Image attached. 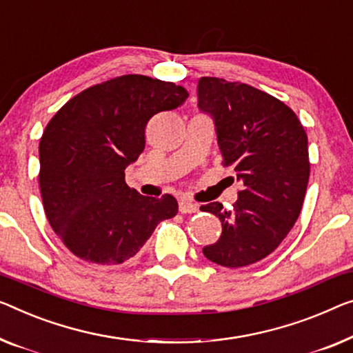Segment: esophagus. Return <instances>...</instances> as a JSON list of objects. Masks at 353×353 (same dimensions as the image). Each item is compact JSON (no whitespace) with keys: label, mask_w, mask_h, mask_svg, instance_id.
<instances>
[{"label":"esophagus","mask_w":353,"mask_h":353,"mask_svg":"<svg viewBox=\"0 0 353 353\" xmlns=\"http://www.w3.org/2000/svg\"><path fill=\"white\" fill-rule=\"evenodd\" d=\"M179 210H181L182 214L196 212V210H198V204L190 201V199H187V198H182L181 201H179Z\"/></svg>","instance_id":"obj_1"}]
</instances>
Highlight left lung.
Listing matches in <instances>:
<instances>
[{"label": "left lung", "instance_id": "1", "mask_svg": "<svg viewBox=\"0 0 353 353\" xmlns=\"http://www.w3.org/2000/svg\"><path fill=\"white\" fill-rule=\"evenodd\" d=\"M198 109L214 120L223 165L244 185L231 210L219 201L201 206L222 222V236L203 254L225 268L249 266L277 249L301 212L311 170L306 131L277 98L219 77L198 81Z\"/></svg>", "mask_w": 353, "mask_h": 353}]
</instances>
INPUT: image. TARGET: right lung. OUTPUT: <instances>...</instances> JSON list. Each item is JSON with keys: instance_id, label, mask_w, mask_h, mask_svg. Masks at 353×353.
<instances>
[{"instance_id": "right-lung-1", "label": "right lung", "mask_w": 353, "mask_h": 353, "mask_svg": "<svg viewBox=\"0 0 353 353\" xmlns=\"http://www.w3.org/2000/svg\"><path fill=\"white\" fill-rule=\"evenodd\" d=\"M187 98L172 82L120 76L76 94L47 123L39 143L42 203L79 259L120 265L177 214L174 196H143L126 185L125 170L143 154L147 122Z\"/></svg>"}]
</instances>
